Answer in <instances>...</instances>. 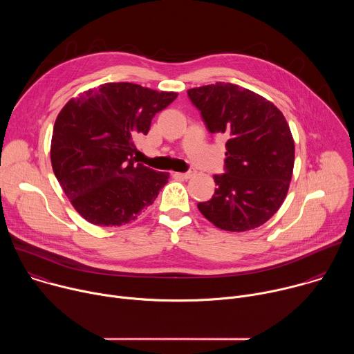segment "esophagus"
Here are the masks:
<instances>
[{"mask_svg": "<svg viewBox=\"0 0 354 354\" xmlns=\"http://www.w3.org/2000/svg\"><path fill=\"white\" fill-rule=\"evenodd\" d=\"M193 175H194V171H193V169H190V171H187V172H176V174H175V176L183 178V179H189V178H192Z\"/></svg>", "mask_w": 354, "mask_h": 354, "instance_id": "esophagus-1", "label": "esophagus"}]
</instances>
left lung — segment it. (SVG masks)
<instances>
[{
    "label": "left lung",
    "mask_w": 354,
    "mask_h": 354,
    "mask_svg": "<svg viewBox=\"0 0 354 354\" xmlns=\"http://www.w3.org/2000/svg\"><path fill=\"white\" fill-rule=\"evenodd\" d=\"M212 134H225L224 174L200 213L225 231L265 224L286 198L294 168V140L283 113L265 97L234 84L187 91Z\"/></svg>",
    "instance_id": "left-lung-1"
}]
</instances>
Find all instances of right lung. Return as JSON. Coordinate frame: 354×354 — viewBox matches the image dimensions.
I'll list each match as a JSON object with an SVG mask.
<instances>
[{
    "label": "right lung",
    "instance_id": "1",
    "mask_svg": "<svg viewBox=\"0 0 354 354\" xmlns=\"http://www.w3.org/2000/svg\"><path fill=\"white\" fill-rule=\"evenodd\" d=\"M131 82L88 91L62 109L52 137L55 175L74 209L100 227L123 225L154 203L169 174L133 157L156 113L176 99Z\"/></svg>",
    "mask_w": 354,
    "mask_h": 354
}]
</instances>
